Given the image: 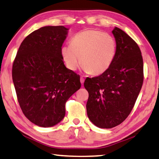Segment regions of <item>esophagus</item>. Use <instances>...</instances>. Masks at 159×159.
Wrapping results in <instances>:
<instances>
[{"label": "esophagus", "mask_w": 159, "mask_h": 159, "mask_svg": "<svg viewBox=\"0 0 159 159\" xmlns=\"http://www.w3.org/2000/svg\"><path fill=\"white\" fill-rule=\"evenodd\" d=\"M80 82L82 83V84H84V78H83V77H81V78H80Z\"/></svg>", "instance_id": "34e87169"}]
</instances>
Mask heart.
Wrapping results in <instances>:
<instances>
[{
    "label": "heart",
    "mask_w": 159,
    "mask_h": 159,
    "mask_svg": "<svg viewBox=\"0 0 159 159\" xmlns=\"http://www.w3.org/2000/svg\"><path fill=\"white\" fill-rule=\"evenodd\" d=\"M116 52V43L112 35L101 30L88 29L77 33L70 45L61 49L68 68L75 70L82 66L84 71L100 75L112 65Z\"/></svg>",
    "instance_id": "b5f03b06"
}]
</instances>
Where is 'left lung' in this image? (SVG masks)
Wrapping results in <instances>:
<instances>
[{"label":"left lung","instance_id":"left-lung-1","mask_svg":"<svg viewBox=\"0 0 159 159\" xmlns=\"http://www.w3.org/2000/svg\"><path fill=\"white\" fill-rule=\"evenodd\" d=\"M116 52L112 65L103 73L84 83L89 92L87 112L96 126L111 129L130 115L143 86V60L138 44L115 27L112 30Z\"/></svg>","mask_w":159,"mask_h":159}]
</instances>
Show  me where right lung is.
Instances as JSON below:
<instances>
[{
  "label": "right lung",
  "mask_w": 159,
  "mask_h": 159,
  "mask_svg": "<svg viewBox=\"0 0 159 159\" xmlns=\"http://www.w3.org/2000/svg\"><path fill=\"white\" fill-rule=\"evenodd\" d=\"M68 29L44 26L22 42L12 65L21 109L37 126L52 127L66 115V102L81 87L80 77L64 65L61 54Z\"/></svg>",
  "instance_id": "right-lung-1"
}]
</instances>
